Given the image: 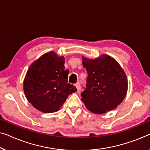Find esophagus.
I'll return each mask as SVG.
<instances>
[{
    "instance_id": "obj_1",
    "label": "esophagus",
    "mask_w": 150,
    "mask_h": 150,
    "mask_svg": "<svg viewBox=\"0 0 150 150\" xmlns=\"http://www.w3.org/2000/svg\"><path fill=\"white\" fill-rule=\"evenodd\" d=\"M75 86L76 88H77V92H79V90H80V83H79V82H77V83H76L75 84Z\"/></svg>"
}]
</instances>
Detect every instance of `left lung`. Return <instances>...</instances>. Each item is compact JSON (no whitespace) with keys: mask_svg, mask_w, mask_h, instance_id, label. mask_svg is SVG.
Wrapping results in <instances>:
<instances>
[{"mask_svg":"<svg viewBox=\"0 0 150 150\" xmlns=\"http://www.w3.org/2000/svg\"><path fill=\"white\" fill-rule=\"evenodd\" d=\"M88 73L81 100L92 113L103 114L113 110L125 98L128 90L126 73L114 58L103 54L95 59L82 56Z\"/></svg>","mask_w":150,"mask_h":150,"instance_id":"1","label":"left lung"}]
</instances>
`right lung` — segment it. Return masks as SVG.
I'll use <instances>...</instances> for the list:
<instances>
[{"instance_id":"obj_1","label":"right lung","mask_w":150,"mask_h":150,"mask_svg":"<svg viewBox=\"0 0 150 150\" xmlns=\"http://www.w3.org/2000/svg\"><path fill=\"white\" fill-rule=\"evenodd\" d=\"M65 58L49 52L30 64L24 80L26 98L41 112L58 111L70 94L77 91L68 83L69 71L64 70Z\"/></svg>"}]
</instances>
